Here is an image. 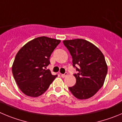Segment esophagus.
<instances>
[{"label": "esophagus", "instance_id": "1", "mask_svg": "<svg viewBox=\"0 0 122 122\" xmlns=\"http://www.w3.org/2000/svg\"><path fill=\"white\" fill-rule=\"evenodd\" d=\"M68 73L67 72L65 73L64 74H61V76L62 77V78H65V77H66L67 76Z\"/></svg>", "mask_w": 122, "mask_h": 122}]
</instances>
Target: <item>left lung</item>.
I'll return each mask as SVG.
<instances>
[{"instance_id": "left-lung-1", "label": "left lung", "mask_w": 122, "mask_h": 122, "mask_svg": "<svg viewBox=\"0 0 122 122\" xmlns=\"http://www.w3.org/2000/svg\"><path fill=\"white\" fill-rule=\"evenodd\" d=\"M63 43L72 56L73 66L78 73L75 74L76 84L69 87L75 97L87 99L93 96L103 86L108 67L99 49L88 41L81 38L64 40Z\"/></svg>"}]
</instances>
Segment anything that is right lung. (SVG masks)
Returning <instances> with one entry per match:
<instances>
[{"label":"right lung","instance_id":"right-lung-1","mask_svg":"<svg viewBox=\"0 0 122 122\" xmlns=\"http://www.w3.org/2000/svg\"><path fill=\"white\" fill-rule=\"evenodd\" d=\"M60 42V40L44 36L37 37L28 42L17 52L12 64V72L24 94L38 97L57 77L46 69L50 64L51 54Z\"/></svg>","mask_w":122,"mask_h":122}]
</instances>
